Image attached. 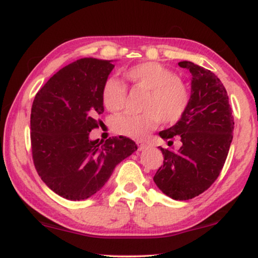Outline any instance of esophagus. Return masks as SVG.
I'll return each mask as SVG.
<instances>
[{
    "instance_id": "esophagus-1",
    "label": "esophagus",
    "mask_w": 258,
    "mask_h": 258,
    "mask_svg": "<svg viewBox=\"0 0 258 258\" xmlns=\"http://www.w3.org/2000/svg\"><path fill=\"white\" fill-rule=\"evenodd\" d=\"M137 146H139V150H143L147 148V144L144 142H137Z\"/></svg>"
}]
</instances>
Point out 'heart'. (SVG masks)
I'll return each instance as SVG.
<instances>
[{
    "instance_id": "heart-1",
    "label": "heart",
    "mask_w": 258,
    "mask_h": 258,
    "mask_svg": "<svg viewBox=\"0 0 258 258\" xmlns=\"http://www.w3.org/2000/svg\"><path fill=\"white\" fill-rule=\"evenodd\" d=\"M134 88L148 90L142 114H123L112 119L116 134L130 139H144L162 122L172 124L185 114L190 103V90L177 74L157 62L134 66L123 74ZM128 97L125 84L110 77L102 88V101L111 112L124 109Z\"/></svg>"
}]
</instances>
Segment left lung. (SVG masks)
I'll use <instances>...</instances> for the list:
<instances>
[{"label": "left lung", "mask_w": 258, "mask_h": 258, "mask_svg": "<svg viewBox=\"0 0 258 258\" xmlns=\"http://www.w3.org/2000/svg\"><path fill=\"white\" fill-rule=\"evenodd\" d=\"M191 73V96L183 117L160 133L168 146L179 139L181 148H161L164 161L154 182L165 195L185 201L199 196L216 181L227 160L234 132V116L227 90L210 70L189 61L179 62Z\"/></svg>", "instance_id": "8db88e82"}]
</instances>
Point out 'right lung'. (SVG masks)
<instances>
[{
    "instance_id": "right-lung-1",
    "label": "right lung",
    "mask_w": 258,
    "mask_h": 258,
    "mask_svg": "<svg viewBox=\"0 0 258 258\" xmlns=\"http://www.w3.org/2000/svg\"><path fill=\"white\" fill-rule=\"evenodd\" d=\"M114 64L80 58L58 70L31 105L30 141L35 169L57 195L86 200L105 184L114 168L137 149L125 136L89 140L104 111L102 88Z\"/></svg>"
}]
</instances>
